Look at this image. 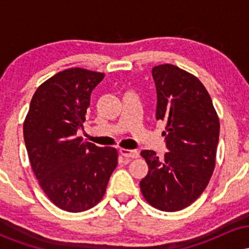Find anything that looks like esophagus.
<instances>
[{
	"mask_svg": "<svg viewBox=\"0 0 249 249\" xmlns=\"http://www.w3.org/2000/svg\"><path fill=\"white\" fill-rule=\"evenodd\" d=\"M121 154L124 158H131V159H134V158H138L139 157V153L138 151L136 150H127V148H121Z\"/></svg>",
	"mask_w": 249,
	"mask_h": 249,
	"instance_id": "esophagus-1",
	"label": "esophagus"
}]
</instances>
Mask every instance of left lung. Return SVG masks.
I'll return each mask as SVG.
<instances>
[{
  "instance_id": "1",
  "label": "left lung",
  "mask_w": 249,
  "mask_h": 249,
  "mask_svg": "<svg viewBox=\"0 0 249 249\" xmlns=\"http://www.w3.org/2000/svg\"><path fill=\"white\" fill-rule=\"evenodd\" d=\"M152 76L156 118L166 124L168 151L162 159L154 151H142L148 173L142 179L141 190L151 206L176 212L193 204L210 182L220 122L210 93L192 73L166 63L153 67Z\"/></svg>"
}]
</instances>
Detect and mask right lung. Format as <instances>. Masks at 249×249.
Wrapping results in <instances>:
<instances>
[{
    "mask_svg": "<svg viewBox=\"0 0 249 249\" xmlns=\"http://www.w3.org/2000/svg\"><path fill=\"white\" fill-rule=\"evenodd\" d=\"M105 73L70 68L37 88L23 123L31 168L45 196L71 213L96 206L118 162L115 147H98L77 136L92 90Z\"/></svg>",
    "mask_w": 249,
    "mask_h": 249,
    "instance_id": "add662e5",
    "label": "right lung"
}]
</instances>
